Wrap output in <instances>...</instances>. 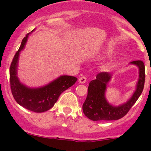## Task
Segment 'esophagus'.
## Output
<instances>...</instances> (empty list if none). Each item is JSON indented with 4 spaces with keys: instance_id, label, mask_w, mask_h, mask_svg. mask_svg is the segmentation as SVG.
<instances>
[{
    "instance_id": "obj_1",
    "label": "esophagus",
    "mask_w": 151,
    "mask_h": 151,
    "mask_svg": "<svg viewBox=\"0 0 151 151\" xmlns=\"http://www.w3.org/2000/svg\"><path fill=\"white\" fill-rule=\"evenodd\" d=\"M87 81V78L84 76H83V77H80V79H79V83H81V84H84V83H86Z\"/></svg>"
}]
</instances>
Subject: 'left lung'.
Returning a JSON list of instances; mask_svg holds the SVG:
<instances>
[{
	"label": "left lung",
	"instance_id": "8db88e82",
	"mask_svg": "<svg viewBox=\"0 0 151 151\" xmlns=\"http://www.w3.org/2000/svg\"><path fill=\"white\" fill-rule=\"evenodd\" d=\"M131 64L136 65L139 68V79L137 88L132 96L124 104L112 106L105 98L106 85L112 78L109 72H101L96 79L92 80L88 86V96L83 105L85 115L93 121H115L124 117L141 95L145 85V65L142 60H134Z\"/></svg>",
	"mask_w": 151,
	"mask_h": 151
}]
</instances>
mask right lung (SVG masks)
I'll return each instance as SVG.
<instances>
[{"label":"right lung","instance_id":"right-lung-1","mask_svg":"<svg viewBox=\"0 0 151 151\" xmlns=\"http://www.w3.org/2000/svg\"><path fill=\"white\" fill-rule=\"evenodd\" d=\"M29 34L30 33L22 39L20 47L11 63V90L15 101L20 106L34 112H46L54 106L63 91L77 82V78L72 76L62 75L45 86L36 88H28L21 83L17 77L18 60L19 53L25 48Z\"/></svg>","mask_w":151,"mask_h":151}]
</instances>
